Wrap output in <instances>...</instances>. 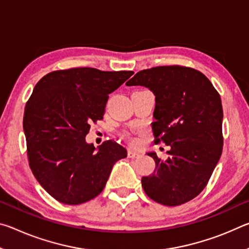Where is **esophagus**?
<instances>
[{"mask_svg":"<svg viewBox=\"0 0 249 249\" xmlns=\"http://www.w3.org/2000/svg\"><path fill=\"white\" fill-rule=\"evenodd\" d=\"M127 156H128V158H140L141 154L137 153V151H135V150L129 149L127 151Z\"/></svg>","mask_w":249,"mask_h":249,"instance_id":"esophagus-1","label":"esophagus"}]
</instances>
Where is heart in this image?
Segmentation results:
<instances>
[{"label": "heart", "instance_id": "1", "mask_svg": "<svg viewBox=\"0 0 249 249\" xmlns=\"http://www.w3.org/2000/svg\"><path fill=\"white\" fill-rule=\"evenodd\" d=\"M130 141H132V142H136V141H135V138H133V137L130 138Z\"/></svg>", "mask_w": 249, "mask_h": 249}]
</instances>
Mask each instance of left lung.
<instances>
[{
	"instance_id": "obj_1",
	"label": "left lung",
	"mask_w": 249,
	"mask_h": 249,
	"mask_svg": "<svg viewBox=\"0 0 249 249\" xmlns=\"http://www.w3.org/2000/svg\"><path fill=\"white\" fill-rule=\"evenodd\" d=\"M155 95L156 142L170 146L166 160L147 153L156 162L142 185L151 200L167 206L183 204L205 188L223 149L221 96L203 73L181 66L142 70L126 82Z\"/></svg>"
}]
</instances>
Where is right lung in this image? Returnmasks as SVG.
Segmentation results:
<instances>
[{"mask_svg":"<svg viewBox=\"0 0 249 249\" xmlns=\"http://www.w3.org/2000/svg\"><path fill=\"white\" fill-rule=\"evenodd\" d=\"M133 71L72 68L46 74L25 107L23 128L29 167L39 184L65 204L98 196L114 163L127 156L116 142L88 144L92 122L103 119L108 94Z\"/></svg>","mask_w":249,"mask_h":249,"instance_id":"add662e5","label":"right lung"}]
</instances>
